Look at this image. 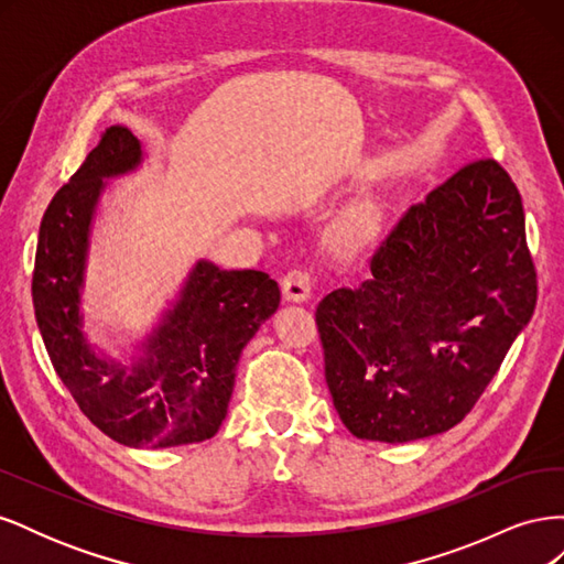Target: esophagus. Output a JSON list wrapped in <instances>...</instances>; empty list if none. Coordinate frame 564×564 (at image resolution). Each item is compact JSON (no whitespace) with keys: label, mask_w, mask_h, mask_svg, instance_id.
Segmentation results:
<instances>
[{"label":"esophagus","mask_w":564,"mask_h":564,"mask_svg":"<svg viewBox=\"0 0 564 564\" xmlns=\"http://www.w3.org/2000/svg\"><path fill=\"white\" fill-rule=\"evenodd\" d=\"M311 289H313V275L305 268L289 270L282 280V292L286 301L301 303L311 296Z\"/></svg>","instance_id":"obj_1"}]
</instances>
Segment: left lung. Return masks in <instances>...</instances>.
<instances>
[{"label": "left lung", "instance_id": "left-lung-1", "mask_svg": "<svg viewBox=\"0 0 564 564\" xmlns=\"http://www.w3.org/2000/svg\"><path fill=\"white\" fill-rule=\"evenodd\" d=\"M369 270L315 311L336 412L360 440L445 433L480 400L536 305L513 178L491 158L464 164L406 209Z\"/></svg>", "mask_w": 564, "mask_h": 564}]
</instances>
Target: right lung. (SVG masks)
I'll use <instances>...</instances> for the list:
<instances>
[{
    "label": "right lung",
    "mask_w": 564,
    "mask_h": 564,
    "mask_svg": "<svg viewBox=\"0 0 564 564\" xmlns=\"http://www.w3.org/2000/svg\"><path fill=\"white\" fill-rule=\"evenodd\" d=\"M141 160L139 139L110 127L54 195L40 226L32 303L51 365L82 414L119 445L158 449L216 435L240 355L278 311L280 286L261 270L199 261L139 360L96 355L79 315L91 218L104 178L133 172Z\"/></svg>",
    "instance_id": "obj_1"
}]
</instances>
